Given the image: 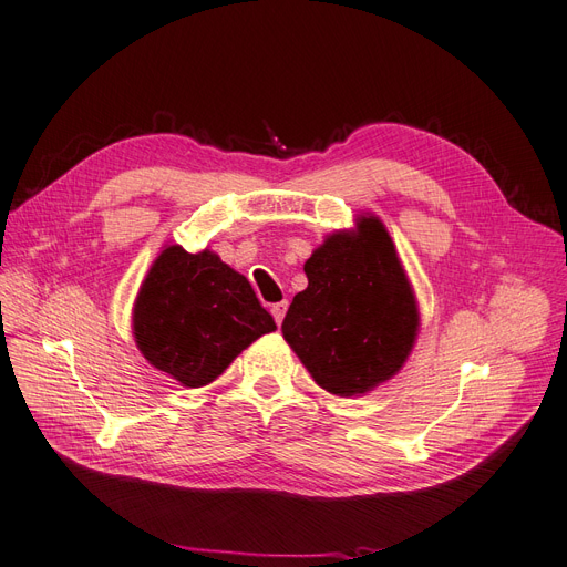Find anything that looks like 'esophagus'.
Instances as JSON below:
<instances>
[{
	"instance_id": "1",
	"label": "esophagus",
	"mask_w": 567,
	"mask_h": 567,
	"mask_svg": "<svg viewBox=\"0 0 567 567\" xmlns=\"http://www.w3.org/2000/svg\"><path fill=\"white\" fill-rule=\"evenodd\" d=\"M287 308H289V303H287V301H280V303H274V306H270V315H274L276 324H282V319H285Z\"/></svg>"
}]
</instances>
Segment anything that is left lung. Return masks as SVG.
Instances as JSON below:
<instances>
[{"mask_svg": "<svg viewBox=\"0 0 567 567\" xmlns=\"http://www.w3.org/2000/svg\"><path fill=\"white\" fill-rule=\"evenodd\" d=\"M303 270L308 287L293 297L282 336L312 380L354 396L396 375L420 315L380 219L363 217L357 236H329Z\"/></svg>", "mask_w": 567, "mask_h": 567, "instance_id": "obj_1", "label": "left lung"}]
</instances>
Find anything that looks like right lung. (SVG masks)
<instances>
[{
  "label": "right lung",
  "instance_id": "add662e5",
  "mask_svg": "<svg viewBox=\"0 0 567 567\" xmlns=\"http://www.w3.org/2000/svg\"><path fill=\"white\" fill-rule=\"evenodd\" d=\"M274 329L248 280L217 255H189L181 245L157 257L134 306L138 350L185 386L213 382Z\"/></svg>",
  "mask_w": 567,
  "mask_h": 567
}]
</instances>
